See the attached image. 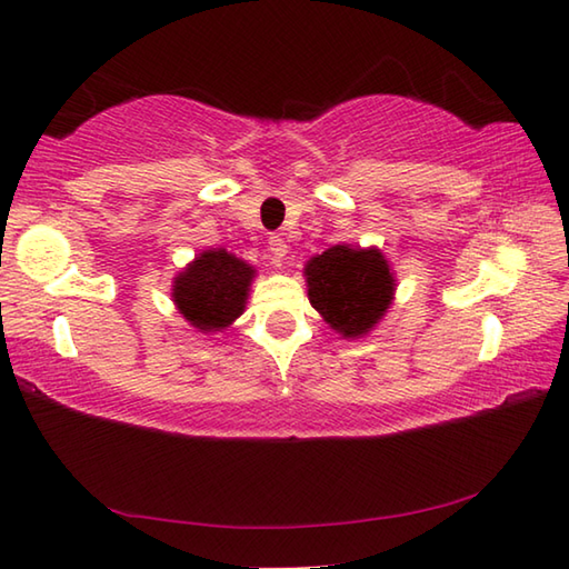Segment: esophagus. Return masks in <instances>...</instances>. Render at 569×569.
<instances>
[{
	"label": "esophagus",
	"instance_id": "esophagus-1",
	"mask_svg": "<svg viewBox=\"0 0 569 569\" xmlns=\"http://www.w3.org/2000/svg\"><path fill=\"white\" fill-rule=\"evenodd\" d=\"M269 251H271V257H273V263H281L283 257L288 253V244H286L281 237L276 234V237L269 239Z\"/></svg>",
	"mask_w": 569,
	"mask_h": 569
}]
</instances>
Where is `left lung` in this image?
<instances>
[{
    "label": "left lung",
    "instance_id": "1",
    "mask_svg": "<svg viewBox=\"0 0 569 569\" xmlns=\"http://www.w3.org/2000/svg\"><path fill=\"white\" fill-rule=\"evenodd\" d=\"M308 300L342 340L369 335L389 312L396 276L379 247L335 244L303 266Z\"/></svg>",
    "mask_w": 569,
    "mask_h": 569
}]
</instances>
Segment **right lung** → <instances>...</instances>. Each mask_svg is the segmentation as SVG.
Returning <instances> with one entry per match:
<instances>
[{"label": "right lung", "mask_w": 569, "mask_h": 569, "mask_svg": "<svg viewBox=\"0 0 569 569\" xmlns=\"http://www.w3.org/2000/svg\"><path fill=\"white\" fill-rule=\"evenodd\" d=\"M257 269L227 249H204L173 278L171 300L202 335L227 330L247 308Z\"/></svg>", "instance_id": "1"}]
</instances>
